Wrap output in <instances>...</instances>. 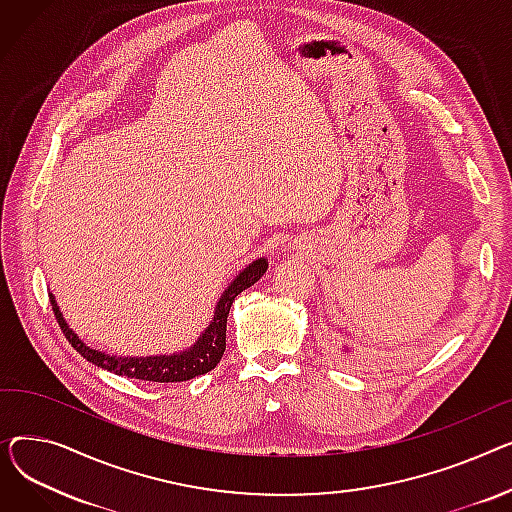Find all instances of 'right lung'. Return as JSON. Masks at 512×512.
<instances>
[{"label":"right lung","mask_w":512,"mask_h":512,"mask_svg":"<svg viewBox=\"0 0 512 512\" xmlns=\"http://www.w3.org/2000/svg\"><path fill=\"white\" fill-rule=\"evenodd\" d=\"M266 266H268V262L264 258H260V260L252 262L246 270H242V273L235 277V281L227 287L223 297L219 299L215 318L204 330V335L196 341V345L192 349H188L184 353H177V355L113 357V355H105L101 351L90 349L68 328L62 312H59V308L55 304L53 295H49V299H51L55 320L59 322V326H62L66 339L86 359V362L95 364L99 368H105L107 372H113L117 376H126V378H136V380H146V382H184V380H190V378L210 372L221 362V357L225 353L227 316H229L233 299L244 289L252 287L266 273Z\"/></svg>","instance_id":"obj_1"}]
</instances>
